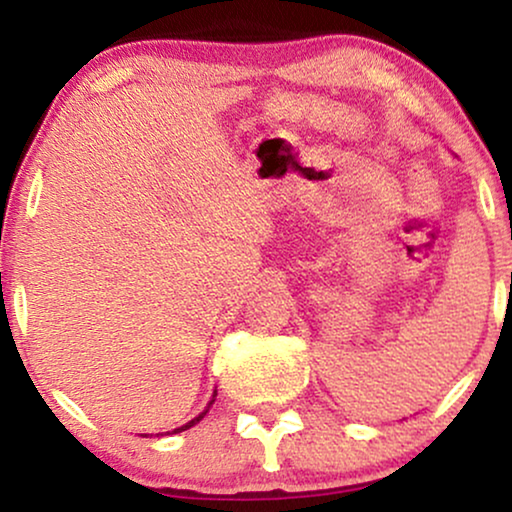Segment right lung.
Here are the masks:
<instances>
[{
	"label": "right lung",
	"mask_w": 512,
	"mask_h": 512,
	"mask_svg": "<svg viewBox=\"0 0 512 512\" xmlns=\"http://www.w3.org/2000/svg\"><path fill=\"white\" fill-rule=\"evenodd\" d=\"M205 413H208V409H205L203 413H200V416H196V418H193V420H191V423L181 425V428H177V430H172V432H174V435H177V432H181V430H189V428H191V425H196V423H198V420H203V416H205Z\"/></svg>",
	"instance_id": "add662e5"
}]
</instances>
